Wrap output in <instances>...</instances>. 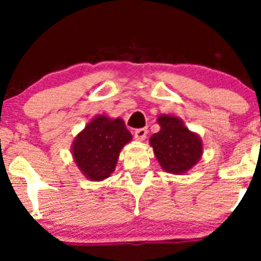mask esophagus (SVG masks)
<instances>
[{"label":"esophagus","mask_w":261,"mask_h":261,"mask_svg":"<svg viewBox=\"0 0 261 261\" xmlns=\"http://www.w3.org/2000/svg\"><path fill=\"white\" fill-rule=\"evenodd\" d=\"M147 135V130L145 127H141V128H136L135 131H134V136H135L136 140H145Z\"/></svg>","instance_id":"esophagus-1"}]
</instances>
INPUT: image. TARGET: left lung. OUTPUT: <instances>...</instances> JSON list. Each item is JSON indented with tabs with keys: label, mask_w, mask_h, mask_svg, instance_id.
<instances>
[{
	"label": "left lung",
	"mask_w": 261,
	"mask_h": 261,
	"mask_svg": "<svg viewBox=\"0 0 261 261\" xmlns=\"http://www.w3.org/2000/svg\"><path fill=\"white\" fill-rule=\"evenodd\" d=\"M159 133L150 138L158 162L168 173L183 174L201 159L203 145L201 139L174 116L162 115L158 118Z\"/></svg>",
	"instance_id": "8db88e82"
}]
</instances>
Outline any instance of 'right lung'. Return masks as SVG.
Returning a JSON list of instances; mask_svg holds the SVG:
<instances>
[{
  "label": "right lung",
  "mask_w": 261,
  "mask_h": 261,
  "mask_svg": "<svg viewBox=\"0 0 261 261\" xmlns=\"http://www.w3.org/2000/svg\"><path fill=\"white\" fill-rule=\"evenodd\" d=\"M130 140V131L121 118L97 116L73 141L75 164L88 179H106L115 170L122 146Z\"/></svg>",
  "instance_id": "add662e5"
}]
</instances>
